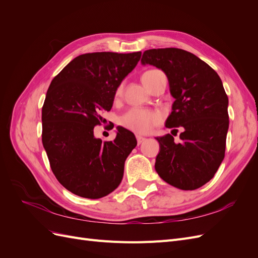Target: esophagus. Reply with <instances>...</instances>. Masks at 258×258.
Wrapping results in <instances>:
<instances>
[{
    "label": "esophagus",
    "mask_w": 258,
    "mask_h": 258,
    "mask_svg": "<svg viewBox=\"0 0 258 258\" xmlns=\"http://www.w3.org/2000/svg\"><path fill=\"white\" fill-rule=\"evenodd\" d=\"M145 138L144 137H141V136H137V141H138V144H141L145 141Z\"/></svg>",
    "instance_id": "obj_1"
}]
</instances>
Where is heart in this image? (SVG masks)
Instances as JSON below:
<instances>
[{
  "mask_svg": "<svg viewBox=\"0 0 258 258\" xmlns=\"http://www.w3.org/2000/svg\"><path fill=\"white\" fill-rule=\"evenodd\" d=\"M161 72L158 70H150L146 71L142 75V82L146 86L148 80H151L153 76L160 74ZM122 93V85H119L115 91V98H119ZM161 114L155 111H148V110H141V108H132L124 114L121 119L120 123L121 126L126 129L136 132V134H148L155 126H157L161 122Z\"/></svg>",
  "mask_w": 258,
  "mask_h": 258,
  "instance_id": "heart-1",
  "label": "heart"
}]
</instances>
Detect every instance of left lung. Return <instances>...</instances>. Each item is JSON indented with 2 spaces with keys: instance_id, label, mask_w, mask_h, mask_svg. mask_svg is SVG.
Here are the masks:
<instances>
[{
  "instance_id": "obj_1",
  "label": "left lung",
  "mask_w": 258,
  "mask_h": 258,
  "mask_svg": "<svg viewBox=\"0 0 258 258\" xmlns=\"http://www.w3.org/2000/svg\"><path fill=\"white\" fill-rule=\"evenodd\" d=\"M141 63L167 75L174 102L166 127L182 130L179 143L169 134L156 138V172L178 189H197L214 176L225 156L229 117L222 80L205 61L178 48L145 50Z\"/></svg>"
}]
</instances>
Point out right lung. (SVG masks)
Returning <instances> with one entry per match:
<instances>
[{
    "mask_svg": "<svg viewBox=\"0 0 258 258\" xmlns=\"http://www.w3.org/2000/svg\"><path fill=\"white\" fill-rule=\"evenodd\" d=\"M140 58L141 51L84 53L50 83L42 108L43 146L54 176L77 196L102 198L121 182L135 135L118 126L114 141L102 142L93 128L111 111L117 87Z\"/></svg>",
    "mask_w": 258,
    "mask_h": 258,
    "instance_id": "add662e5",
    "label": "right lung"
}]
</instances>
